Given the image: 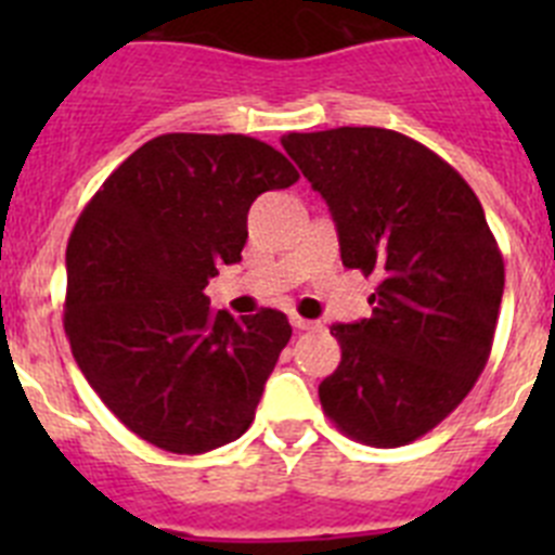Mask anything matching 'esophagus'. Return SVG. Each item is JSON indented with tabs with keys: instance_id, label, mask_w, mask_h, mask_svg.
<instances>
[{
	"instance_id": "34e87169",
	"label": "esophagus",
	"mask_w": 555,
	"mask_h": 555,
	"mask_svg": "<svg viewBox=\"0 0 555 555\" xmlns=\"http://www.w3.org/2000/svg\"><path fill=\"white\" fill-rule=\"evenodd\" d=\"M292 325L297 327V331H317V327H320V322H311V320H306V317H297V313H292Z\"/></svg>"
}]
</instances>
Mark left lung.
Masks as SVG:
<instances>
[{
    "label": "left lung",
    "instance_id": "left-lung-1",
    "mask_svg": "<svg viewBox=\"0 0 555 555\" xmlns=\"http://www.w3.org/2000/svg\"><path fill=\"white\" fill-rule=\"evenodd\" d=\"M283 150L325 197L341 263L375 274L372 317L333 325L341 361L322 411L356 442L409 444L453 414L492 352L503 255L475 191L403 132H288Z\"/></svg>",
    "mask_w": 555,
    "mask_h": 555
}]
</instances>
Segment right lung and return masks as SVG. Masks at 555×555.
<instances>
[{
  "label": "right lung",
  "instance_id": "right-lung-1",
  "mask_svg": "<svg viewBox=\"0 0 555 555\" xmlns=\"http://www.w3.org/2000/svg\"><path fill=\"white\" fill-rule=\"evenodd\" d=\"M300 171L249 135L166 132L82 208L66 247V327L102 403L144 442L197 455L253 425L292 338L286 313L233 320L203 288L242 261L247 210Z\"/></svg>",
  "mask_w": 555,
  "mask_h": 555
}]
</instances>
